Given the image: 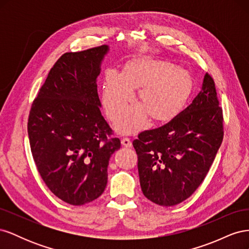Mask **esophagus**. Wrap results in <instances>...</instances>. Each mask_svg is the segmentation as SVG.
<instances>
[{
	"label": "esophagus",
	"instance_id": "obj_1",
	"mask_svg": "<svg viewBox=\"0 0 249 249\" xmlns=\"http://www.w3.org/2000/svg\"><path fill=\"white\" fill-rule=\"evenodd\" d=\"M122 144H123L124 147H131V146H132V142H131L130 138L124 137V138L122 139Z\"/></svg>",
	"mask_w": 249,
	"mask_h": 249
}]
</instances>
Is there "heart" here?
Listing matches in <instances>:
<instances>
[{
  "label": "heart",
  "mask_w": 249,
  "mask_h": 249,
  "mask_svg": "<svg viewBox=\"0 0 249 249\" xmlns=\"http://www.w3.org/2000/svg\"><path fill=\"white\" fill-rule=\"evenodd\" d=\"M140 88L139 100L116 124L125 134L142 129L148 115L155 122L175 117L189 96L191 77L175 64L159 60H138L127 64L123 74L108 72L104 82L102 101L108 117L115 122L124 114L134 97L133 89Z\"/></svg>",
  "instance_id": "heart-1"
}]
</instances>
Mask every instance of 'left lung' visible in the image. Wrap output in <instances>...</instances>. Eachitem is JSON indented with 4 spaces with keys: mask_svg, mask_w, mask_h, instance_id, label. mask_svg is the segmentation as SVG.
<instances>
[{
    "mask_svg": "<svg viewBox=\"0 0 249 249\" xmlns=\"http://www.w3.org/2000/svg\"><path fill=\"white\" fill-rule=\"evenodd\" d=\"M223 139V115L213 78L206 73L199 93L169 123L143 131L133 146L144 196L176 206L205 179Z\"/></svg>",
    "mask_w": 249,
    "mask_h": 249,
    "instance_id": "8db88e82",
    "label": "left lung"
}]
</instances>
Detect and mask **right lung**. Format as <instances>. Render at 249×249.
Masks as SVG:
<instances>
[{
  "label": "right lung",
  "mask_w": 249,
  "mask_h": 249,
  "mask_svg": "<svg viewBox=\"0 0 249 249\" xmlns=\"http://www.w3.org/2000/svg\"><path fill=\"white\" fill-rule=\"evenodd\" d=\"M108 46L65 53L52 67L28 119L39 175L61 200L82 206L101 196L120 140L101 113L96 78Z\"/></svg>",
  "instance_id": "1"
}]
</instances>
